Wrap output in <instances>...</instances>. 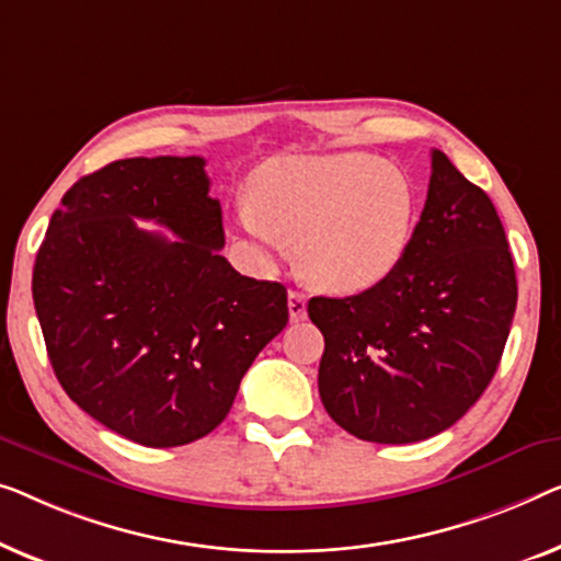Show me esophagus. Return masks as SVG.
<instances>
[{
    "label": "esophagus",
    "mask_w": 561,
    "mask_h": 561,
    "mask_svg": "<svg viewBox=\"0 0 561 561\" xmlns=\"http://www.w3.org/2000/svg\"><path fill=\"white\" fill-rule=\"evenodd\" d=\"M289 318L295 322L307 318V297L302 291H289Z\"/></svg>",
    "instance_id": "1"
}]
</instances>
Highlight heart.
<instances>
[{
    "label": "heart",
    "instance_id": "1",
    "mask_svg": "<svg viewBox=\"0 0 561 561\" xmlns=\"http://www.w3.org/2000/svg\"><path fill=\"white\" fill-rule=\"evenodd\" d=\"M416 218L420 193L404 170L368 152H333L262 164L233 228L259 266H274L297 243L312 287L360 295L397 274Z\"/></svg>",
    "mask_w": 561,
    "mask_h": 561
}]
</instances>
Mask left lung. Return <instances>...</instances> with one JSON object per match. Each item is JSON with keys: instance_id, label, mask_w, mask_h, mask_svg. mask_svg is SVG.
Segmentation results:
<instances>
[{"instance_id": "1", "label": "left lung", "mask_w": 561, "mask_h": 561, "mask_svg": "<svg viewBox=\"0 0 561 561\" xmlns=\"http://www.w3.org/2000/svg\"><path fill=\"white\" fill-rule=\"evenodd\" d=\"M516 297L495 205L432 149L427 203L397 274L360 295L307 302L325 337L322 407L353 437L378 445L439 435L491 383Z\"/></svg>"}]
</instances>
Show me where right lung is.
<instances>
[{
  "instance_id": "1",
  "label": "right lung",
  "mask_w": 561,
  "mask_h": 561,
  "mask_svg": "<svg viewBox=\"0 0 561 561\" xmlns=\"http://www.w3.org/2000/svg\"><path fill=\"white\" fill-rule=\"evenodd\" d=\"M208 191L203 157L116 160L62 195L35 259V312L60 386L145 447L216 430L289 320L279 282L241 277L220 256L224 218Z\"/></svg>"
}]
</instances>
